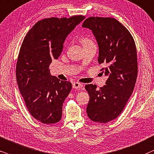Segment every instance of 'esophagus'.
<instances>
[{
  "instance_id": "esophagus-1",
  "label": "esophagus",
  "mask_w": 154,
  "mask_h": 154,
  "mask_svg": "<svg viewBox=\"0 0 154 154\" xmlns=\"http://www.w3.org/2000/svg\"><path fill=\"white\" fill-rule=\"evenodd\" d=\"M72 87L74 89H80L82 87V85L79 82H74L72 84Z\"/></svg>"
}]
</instances>
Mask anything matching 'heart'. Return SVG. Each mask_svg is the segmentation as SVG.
Instances as JSON below:
<instances>
[{
  "mask_svg": "<svg viewBox=\"0 0 154 154\" xmlns=\"http://www.w3.org/2000/svg\"><path fill=\"white\" fill-rule=\"evenodd\" d=\"M81 42H82V43L83 44V45H88V44L92 43L91 40L89 38H82L81 39Z\"/></svg>",
  "mask_w": 154,
  "mask_h": 154,
  "instance_id": "1",
  "label": "heart"
}]
</instances>
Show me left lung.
<instances>
[{"mask_svg": "<svg viewBox=\"0 0 154 154\" xmlns=\"http://www.w3.org/2000/svg\"><path fill=\"white\" fill-rule=\"evenodd\" d=\"M82 27L96 38L98 63L108 77L100 89L92 84L85 86L89 95L87 116L93 122L107 123L122 113L133 92L138 72L136 45L129 30L112 17H88Z\"/></svg>", "mask_w": 154, "mask_h": 154, "instance_id": "1", "label": "left lung"}]
</instances>
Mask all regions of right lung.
I'll return each instance as SVG.
<instances>
[{"mask_svg":"<svg viewBox=\"0 0 154 154\" xmlns=\"http://www.w3.org/2000/svg\"><path fill=\"white\" fill-rule=\"evenodd\" d=\"M85 18L75 15L43 19L34 25L23 40L17 61V83L29 112L42 124L61 119L72 84L52 76L49 66L52 60L59 57L68 35Z\"/></svg>","mask_w":154,"mask_h":154,"instance_id":"obj_1","label":"right lung"}]
</instances>
